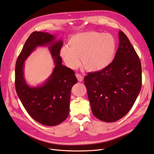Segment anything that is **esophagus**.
<instances>
[{
  "label": "esophagus",
  "mask_w": 154,
  "mask_h": 154,
  "mask_svg": "<svg viewBox=\"0 0 154 154\" xmlns=\"http://www.w3.org/2000/svg\"><path fill=\"white\" fill-rule=\"evenodd\" d=\"M76 77H77V78L78 81H80V82H81V81H83V77L81 75H80V74H77V75H76Z\"/></svg>",
  "instance_id": "1"
}]
</instances>
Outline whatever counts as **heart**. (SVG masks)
<instances>
[{"instance_id": "1", "label": "heart", "mask_w": 154, "mask_h": 154, "mask_svg": "<svg viewBox=\"0 0 154 154\" xmlns=\"http://www.w3.org/2000/svg\"><path fill=\"white\" fill-rule=\"evenodd\" d=\"M116 50V42L112 35L92 31L73 35L69 40V46L62 47L60 54L70 68H77L81 57L87 70L97 72L112 63Z\"/></svg>"}]
</instances>
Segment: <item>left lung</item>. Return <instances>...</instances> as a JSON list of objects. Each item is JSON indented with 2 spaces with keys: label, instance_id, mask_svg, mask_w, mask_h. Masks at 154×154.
I'll list each match as a JSON object with an SVG mask.
<instances>
[{
  "label": "left lung",
  "instance_id": "obj_1",
  "mask_svg": "<svg viewBox=\"0 0 154 154\" xmlns=\"http://www.w3.org/2000/svg\"><path fill=\"white\" fill-rule=\"evenodd\" d=\"M119 45L112 63L84 78L94 116L106 122L122 119L132 109L142 87V65L128 38L119 31Z\"/></svg>",
  "mask_w": 154,
  "mask_h": 154
}]
</instances>
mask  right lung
Returning <instances> with one entry per match:
<instances>
[{"label":"right lung","instance_id":"add662e5","mask_svg":"<svg viewBox=\"0 0 154 154\" xmlns=\"http://www.w3.org/2000/svg\"><path fill=\"white\" fill-rule=\"evenodd\" d=\"M55 38L46 32H32L16 63L15 88L19 99L32 119L45 126H56L67 119L71 88L77 83L74 71L62 65L60 54L63 42H54ZM48 45L55 63L54 71L42 86L29 87L23 78L24 61L38 46Z\"/></svg>","mask_w":154,"mask_h":154}]
</instances>
